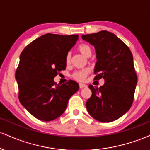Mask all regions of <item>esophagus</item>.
Returning <instances> with one entry per match:
<instances>
[{
    "instance_id": "1",
    "label": "esophagus",
    "mask_w": 150,
    "mask_h": 150,
    "mask_svg": "<svg viewBox=\"0 0 150 150\" xmlns=\"http://www.w3.org/2000/svg\"><path fill=\"white\" fill-rule=\"evenodd\" d=\"M79 86H80V89H82V88H84V87H87V85H85V84H83V83H80Z\"/></svg>"
}]
</instances>
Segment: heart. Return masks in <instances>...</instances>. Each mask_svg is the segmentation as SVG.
Segmentation results:
<instances>
[{"mask_svg": "<svg viewBox=\"0 0 150 150\" xmlns=\"http://www.w3.org/2000/svg\"><path fill=\"white\" fill-rule=\"evenodd\" d=\"M77 49H78V51H80L81 54H82V56H85V57H87V56H89V55L91 54V53H92V49H91L90 46L86 44H80V45L78 46ZM70 53H68V54H67L66 57H65V63H66L67 65H68L70 63ZM88 73H89L88 69L78 70V71L75 72V73H73V77L74 79H75V80L82 81L85 80V77H87V74Z\"/></svg>", "mask_w": 150, "mask_h": 150, "instance_id": "heart-1", "label": "heart"}]
</instances>
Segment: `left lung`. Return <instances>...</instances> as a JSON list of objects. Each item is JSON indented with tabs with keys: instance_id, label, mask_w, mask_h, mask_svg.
Wrapping results in <instances>:
<instances>
[{
	"instance_id": "left-lung-1",
	"label": "left lung",
	"mask_w": 150,
	"mask_h": 150,
	"mask_svg": "<svg viewBox=\"0 0 150 150\" xmlns=\"http://www.w3.org/2000/svg\"><path fill=\"white\" fill-rule=\"evenodd\" d=\"M82 38L95 49L94 80H104L99 88L89 85L92 94L86 103L87 111L103 123L116 120L130 109L133 101L137 77L131 51L108 31L82 35Z\"/></svg>"
}]
</instances>
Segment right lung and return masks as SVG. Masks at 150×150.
Wrapping results in <instances>:
<instances>
[{
	"instance_id": "right-lung-1",
	"label": "right lung",
	"mask_w": 150,
	"mask_h": 150,
	"mask_svg": "<svg viewBox=\"0 0 150 150\" xmlns=\"http://www.w3.org/2000/svg\"><path fill=\"white\" fill-rule=\"evenodd\" d=\"M77 34H46L25 48L15 73L19 100L37 119L50 121L64 113L68 100L79 89L73 80L56 85L53 78L66 68L65 57Z\"/></svg>"
}]
</instances>
